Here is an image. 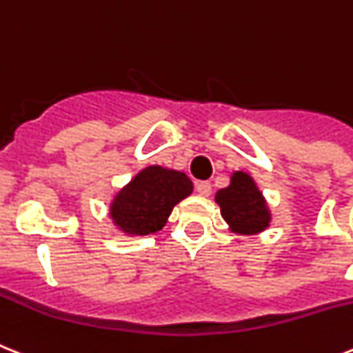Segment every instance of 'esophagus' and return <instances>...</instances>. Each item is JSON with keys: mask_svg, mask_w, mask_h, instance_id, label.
Returning <instances> with one entry per match:
<instances>
[{"mask_svg": "<svg viewBox=\"0 0 353 353\" xmlns=\"http://www.w3.org/2000/svg\"><path fill=\"white\" fill-rule=\"evenodd\" d=\"M196 190L199 196H210L212 194V185L208 181H197L196 183Z\"/></svg>", "mask_w": 353, "mask_h": 353, "instance_id": "34e87169", "label": "esophagus"}]
</instances>
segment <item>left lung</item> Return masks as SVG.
<instances>
[{
	"mask_svg": "<svg viewBox=\"0 0 353 353\" xmlns=\"http://www.w3.org/2000/svg\"><path fill=\"white\" fill-rule=\"evenodd\" d=\"M221 216L236 234H259L270 223V210L256 181L245 172H234L226 188L216 194Z\"/></svg>",
	"mask_w": 353,
	"mask_h": 353,
	"instance_id": "8db88e82",
	"label": "left lung"
}]
</instances>
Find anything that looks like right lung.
Wrapping results in <instances>:
<instances>
[{"mask_svg": "<svg viewBox=\"0 0 353 353\" xmlns=\"http://www.w3.org/2000/svg\"><path fill=\"white\" fill-rule=\"evenodd\" d=\"M186 174L163 167H147L137 174L110 205L114 225L128 236H148L161 230L172 208L192 194Z\"/></svg>", "mask_w": 353, "mask_h": 353, "instance_id": "obj_1", "label": "right lung"}]
</instances>
